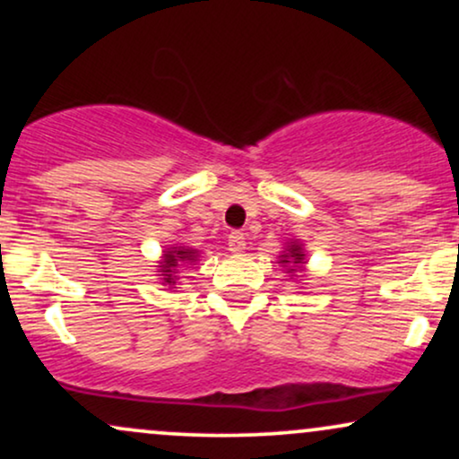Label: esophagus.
<instances>
[{"mask_svg":"<svg viewBox=\"0 0 459 459\" xmlns=\"http://www.w3.org/2000/svg\"><path fill=\"white\" fill-rule=\"evenodd\" d=\"M229 250L230 255H241L246 250V237L244 233H230L229 235Z\"/></svg>","mask_w":459,"mask_h":459,"instance_id":"obj_1","label":"esophagus"}]
</instances>
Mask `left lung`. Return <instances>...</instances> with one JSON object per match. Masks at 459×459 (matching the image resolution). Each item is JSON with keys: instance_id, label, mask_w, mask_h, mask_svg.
Masks as SVG:
<instances>
[{"instance_id": "8db88e82", "label": "left lung", "mask_w": 459, "mask_h": 459, "mask_svg": "<svg viewBox=\"0 0 459 459\" xmlns=\"http://www.w3.org/2000/svg\"><path fill=\"white\" fill-rule=\"evenodd\" d=\"M278 263L287 270L289 276L298 278L307 272V250H304V244L299 239H289L284 244V250L278 255Z\"/></svg>"}]
</instances>
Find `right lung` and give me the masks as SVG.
Listing matches in <instances>:
<instances>
[{
    "mask_svg": "<svg viewBox=\"0 0 459 459\" xmlns=\"http://www.w3.org/2000/svg\"><path fill=\"white\" fill-rule=\"evenodd\" d=\"M198 259H200V250H196V247H189L183 244L166 247V250L161 252V259L157 261L155 265L157 276L161 278V284H166L168 289H177L181 267L196 265Z\"/></svg>",
    "mask_w": 459,
    "mask_h": 459,
    "instance_id": "add662e5",
    "label": "right lung"
}]
</instances>
